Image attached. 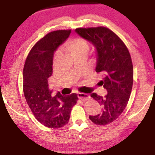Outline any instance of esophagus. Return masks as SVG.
<instances>
[{"label":"esophagus","instance_id":"obj_1","mask_svg":"<svg viewBox=\"0 0 155 155\" xmlns=\"http://www.w3.org/2000/svg\"><path fill=\"white\" fill-rule=\"evenodd\" d=\"M78 98L81 99L82 101H87L90 99V96L89 95L84 94V93H79V94H78Z\"/></svg>","mask_w":155,"mask_h":155}]
</instances>
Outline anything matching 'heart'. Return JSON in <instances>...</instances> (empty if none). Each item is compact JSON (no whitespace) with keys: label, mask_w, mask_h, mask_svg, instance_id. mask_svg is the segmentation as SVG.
Listing matches in <instances>:
<instances>
[{"label":"heart","mask_w":155,"mask_h":155,"mask_svg":"<svg viewBox=\"0 0 155 155\" xmlns=\"http://www.w3.org/2000/svg\"><path fill=\"white\" fill-rule=\"evenodd\" d=\"M64 48L68 51L72 57L87 54L88 50V44L85 39L82 38H76L69 40L65 42ZM59 51H57L54 54V58L59 55Z\"/></svg>","instance_id":"heart-1"}]
</instances>
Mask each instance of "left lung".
I'll use <instances>...</instances> for the list:
<instances>
[{"label": "left lung", "instance_id": "8db88e82", "mask_svg": "<svg viewBox=\"0 0 155 155\" xmlns=\"http://www.w3.org/2000/svg\"><path fill=\"white\" fill-rule=\"evenodd\" d=\"M75 31L96 47V71L104 75L99 84L108 91L104 97L96 93L91 95L101 105L102 111L96 115H90L89 118L96 125L109 124L123 112L130 96L133 66L129 50L123 40L106 27L79 28Z\"/></svg>", "mask_w": 155, "mask_h": 155}]
</instances>
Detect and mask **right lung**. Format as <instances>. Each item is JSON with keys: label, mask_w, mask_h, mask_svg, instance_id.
<instances>
[{"label": "right lung", "mask_w": 155, "mask_h": 155, "mask_svg": "<svg viewBox=\"0 0 155 155\" xmlns=\"http://www.w3.org/2000/svg\"><path fill=\"white\" fill-rule=\"evenodd\" d=\"M71 30L50 32L36 43L29 52L22 73V87L27 104L36 119L50 128L67 125L71 110L78 100L76 94L53 96L48 78L52 74L54 51L67 40Z\"/></svg>", "instance_id": "1"}]
</instances>
